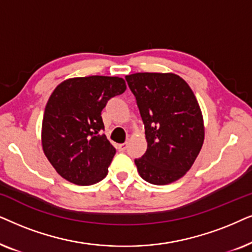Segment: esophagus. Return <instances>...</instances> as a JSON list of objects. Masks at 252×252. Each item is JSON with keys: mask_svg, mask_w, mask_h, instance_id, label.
<instances>
[{"mask_svg": "<svg viewBox=\"0 0 252 252\" xmlns=\"http://www.w3.org/2000/svg\"><path fill=\"white\" fill-rule=\"evenodd\" d=\"M126 147H128V144H126V143L119 144V145H117V150L121 151V152H123V151L126 150Z\"/></svg>", "mask_w": 252, "mask_h": 252, "instance_id": "34e87169", "label": "esophagus"}]
</instances>
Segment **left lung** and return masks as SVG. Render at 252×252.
<instances>
[{"label":"left lung","instance_id":"obj_1","mask_svg":"<svg viewBox=\"0 0 252 252\" xmlns=\"http://www.w3.org/2000/svg\"><path fill=\"white\" fill-rule=\"evenodd\" d=\"M135 95L147 150L135 159L140 177L156 186L181 179L193 165L204 142V123L192 90L174 73L126 76Z\"/></svg>","mask_w":252,"mask_h":252}]
</instances>
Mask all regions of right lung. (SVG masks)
Segmentation results:
<instances>
[{"mask_svg":"<svg viewBox=\"0 0 252 252\" xmlns=\"http://www.w3.org/2000/svg\"><path fill=\"white\" fill-rule=\"evenodd\" d=\"M126 90L119 77L90 76L60 84L47 102L42 149L63 179L77 186L103 180L116 150L103 135L101 112Z\"/></svg>","mask_w":252,"mask_h":252,"instance_id":"1","label":"right lung"}]
</instances>
